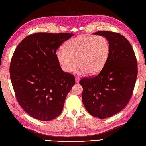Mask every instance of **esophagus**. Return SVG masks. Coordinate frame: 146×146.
<instances>
[{
	"mask_svg": "<svg viewBox=\"0 0 146 146\" xmlns=\"http://www.w3.org/2000/svg\"><path fill=\"white\" fill-rule=\"evenodd\" d=\"M80 80V78H79L78 76H76L75 77V82H76V83H79Z\"/></svg>",
	"mask_w": 146,
	"mask_h": 146,
	"instance_id": "obj_1",
	"label": "esophagus"
}]
</instances>
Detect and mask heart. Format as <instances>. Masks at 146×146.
I'll return each mask as SVG.
<instances>
[{
  "label": "heart",
  "instance_id": "1",
  "mask_svg": "<svg viewBox=\"0 0 146 146\" xmlns=\"http://www.w3.org/2000/svg\"><path fill=\"white\" fill-rule=\"evenodd\" d=\"M64 50L56 52V57L61 69L71 73L78 67L77 73L83 75H97L102 70L109 56L110 42L103 36L82 35L68 40Z\"/></svg>",
  "mask_w": 146,
  "mask_h": 146
}]
</instances>
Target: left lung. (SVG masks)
<instances>
[{"mask_svg":"<svg viewBox=\"0 0 146 146\" xmlns=\"http://www.w3.org/2000/svg\"><path fill=\"white\" fill-rule=\"evenodd\" d=\"M94 34L109 41V56L98 74L83 77L80 84L86 110L92 116L105 119L120 112L129 103L137 76V62L131 44L122 35L108 31Z\"/></svg>","mask_w":146,"mask_h":146,"instance_id":"1","label":"left lung"}]
</instances>
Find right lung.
<instances>
[{
  "instance_id": "right-lung-1",
  "label": "right lung",
  "mask_w": 146,
  "mask_h": 146,
  "mask_svg": "<svg viewBox=\"0 0 146 146\" xmlns=\"http://www.w3.org/2000/svg\"><path fill=\"white\" fill-rule=\"evenodd\" d=\"M73 34L36 33L26 37L15 48L10 64V76L16 99L30 116L42 121L61 113L65 99L75 83L66 73L56 51Z\"/></svg>"
}]
</instances>
